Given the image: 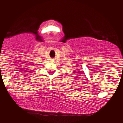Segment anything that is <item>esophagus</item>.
<instances>
[{"mask_svg": "<svg viewBox=\"0 0 123 123\" xmlns=\"http://www.w3.org/2000/svg\"><path fill=\"white\" fill-rule=\"evenodd\" d=\"M51 61H54V59H52Z\"/></svg>", "mask_w": 123, "mask_h": 123, "instance_id": "34e87169", "label": "esophagus"}]
</instances>
